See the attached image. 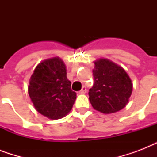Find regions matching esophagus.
I'll list each match as a JSON object with an SVG mask.
<instances>
[{
  "label": "esophagus",
  "instance_id": "1",
  "mask_svg": "<svg viewBox=\"0 0 157 157\" xmlns=\"http://www.w3.org/2000/svg\"><path fill=\"white\" fill-rule=\"evenodd\" d=\"M86 93V86H83L82 87V89H81V91H79V94H84Z\"/></svg>",
  "mask_w": 157,
  "mask_h": 157
}]
</instances>
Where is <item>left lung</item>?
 <instances>
[{
    "mask_svg": "<svg viewBox=\"0 0 157 157\" xmlns=\"http://www.w3.org/2000/svg\"><path fill=\"white\" fill-rule=\"evenodd\" d=\"M94 63V84L89 92L92 107L104 114L119 112L129 103L131 79L122 67L109 59H98Z\"/></svg>",
    "mask_w": 157,
    "mask_h": 157,
    "instance_id": "1",
    "label": "left lung"
}]
</instances>
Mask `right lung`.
<instances>
[{"label":"right lung","mask_w":157,"mask_h":157,"mask_svg":"<svg viewBox=\"0 0 157 157\" xmlns=\"http://www.w3.org/2000/svg\"><path fill=\"white\" fill-rule=\"evenodd\" d=\"M28 88L35 109L51 120L68 114L76 98L67 77L66 65L59 57L40 62L31 76Z\"/></svg>","instance_id":"1"}]
</instances>
